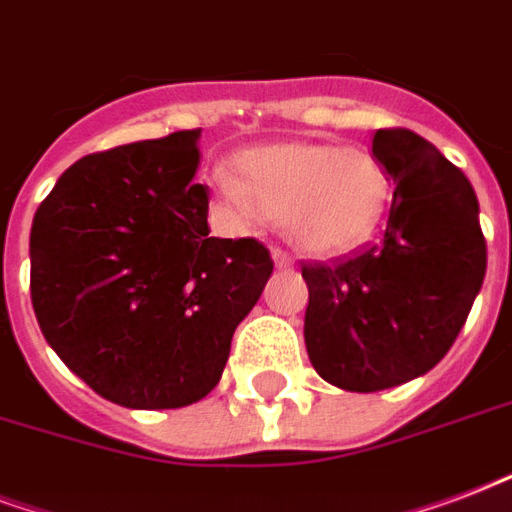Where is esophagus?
I'll return each instance as SVG.
<instances>
[{
  "label": "esophagus",
  "instance_id": "1",
  "mask_svg": "<svg viewBox=\"0 0 512 512\" xmlns=\"http://www.w3.org/2000/svg\"><path fill=\"white\" fill-rule=\"evenodd\" d=\"M272 261H275V267L278 270H288L294 261H291V256H288L286 251H280V248H272Z\"/></svg>",
  "mask_w": 512,
  "mask_h": 512
}]
</instances>
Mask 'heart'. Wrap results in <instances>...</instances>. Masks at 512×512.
Listing matches in <instances>:
<instances>
[{
  "label": "heart",
  "instance_id": "obj_1",
  "mask_svg": "<svg viewBox=\"0 0 512 512\" xmlns=\"http://www.w3.org/2000/svg\"><path fill=\"white\" fill-rule=\"evenodd\" d=\"M224 205L240 218H275L294 248L345 253L370 240L391 202L386 167L367 148L332 142H272L237 153L218 178Z\"/></svg>",
  "mask_w": 512,
  "mask_h": 512
}]
</instances>
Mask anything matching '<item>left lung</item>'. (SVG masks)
Returning <instances> with one entry per match:
<instances>
[{
	"label": "left lung",
	"mask_w": 512,
	"mask_h": 512,
	"mask_svg": "<svg viewBox=\"0 0 512 512\" xmlns=\"http://www.w3.org/2000/svg\"><path fill=\"white\" fill-rule=\"evenodd\" d=\"M372 153L394 180L383 237L332 267H302L307 356L326 383L359 394L432 370L486 275L478 197L464 172L407 129H378Z\"/></svg>",
	"instance_id": "1"
}]
</instances>
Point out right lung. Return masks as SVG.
<instances>
[{"label": "right lung", "mask_w": 512, "mask_h": 512, "mask_svg": "<svg viewBox=\"0 0 512 512\" xmlns=\"http://www.w3.org/2000/svg\"><path fill=\"white\" fill-rule=\"evenodd\" d=\"M199 137L83 156L34 213L37 324L83 383L132 410L207 397L272 275L253 237H210Z\"/></svg>", "instance_id": "obj_1"}]
</instances>
